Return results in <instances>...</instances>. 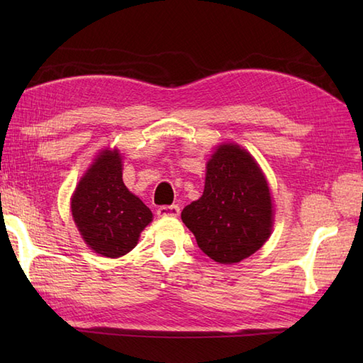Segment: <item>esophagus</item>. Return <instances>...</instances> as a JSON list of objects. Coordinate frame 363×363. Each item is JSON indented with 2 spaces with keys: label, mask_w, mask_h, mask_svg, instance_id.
Wrapping results in <instances>:
<instances>
[{
  "label": "esophagus",
  "mask_w": 363,
  "mask_h": 363,
  "mask_svg": "<svg viewBox=\"0 0 363 363\" xmlns=\"http://www.w3.org/2000/svg\"><path fill=\"white\" fill-rule=\"evenodd\" d=\"M181 209L177 204L173 206H160L157 209V215L159 217H177L179 215Z\"/></svg>",
  "instance_id": "esophagus-1"
}]
</instances>
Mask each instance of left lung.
<instances>
[{
  "label": "left lung",
  "instance_id": "1",
  "mask_svg": "<svg viewBox=\"0 0 363 363\" xmlns=\"http://www.w3.org/2000/svg\"><path fill=\"white\" fill-rule=\"evenodd\" d=\"M272 207L260 168L240 146L229 143L207 162L203 196L184 207L181 218L204 254L220 264H235L267 242Z\"/></svg>",
  "mask_w": 363,
  "mask_h": 363
}]
</instances>
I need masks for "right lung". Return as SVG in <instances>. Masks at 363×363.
<instances>
[{
	"instance_id": "obj_1",
	"label": "right lung",
	"mask_w": 363,
	"mask_h": 363,
	"mask_svg": "<svg viewBox=\"0 0 363 363\" xmlns=\"http://www.w3.org/2000/svg\"><path fill=\"white\" fill-rule=\"evenodd\" d=\"M73 220L95 252L120 257L134 248L151 211L123 182L117 151H103L72 198Z\"/></svg>"
}]
</instances>
